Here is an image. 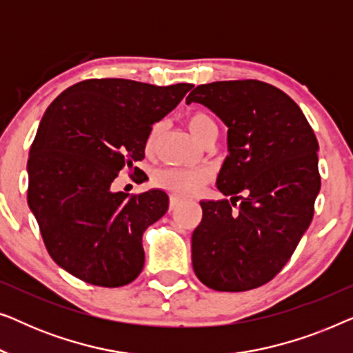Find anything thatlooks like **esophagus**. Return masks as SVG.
<instances>
[{
	"label": "esophagus",
	"mask_w": 353,
	"mask_h": 353,
	"mask_svg": "<svg viewBox=\"0 0 353 353\" xmlns=\"http://www.w3.org/2000/svg\"><path fill=\"white\" fill-rule=\"evenodd\" d=\"M178 207V199L176 197H170V212L175 210Z\"/></svg>",
	"instance_id": "1"
}]
</instances>
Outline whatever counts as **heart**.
Segmentation results:
<instances>
[{
  "label": "heart",
  "instance_id": "heart-1",
  "mask_svg": "<svg viewBox=\"0 0 353 353\" xmlns=\"http://www.w3.org/2000/svg\"><path fill=\"white\" fill-rule=\"evenodd\" d=\"M186 125L190 128L197 141H204L210 134H219V125H216L215 119L210 114L202 112H192L186 117ZM159 134H161V125H154L151 133L148 137L146 148L148 151H152L156 146ZM156 185L162 190L172 192L176 197H191L199 192L210 180V172L207 168H163V170L157 172Z\"/></svg>",
  "mask_w": 353,
  "mask_h": 353
}]
</instances>
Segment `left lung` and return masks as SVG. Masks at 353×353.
I'll return each mask as SVG.
<instances>
[{"label": "left lung", "mask_w": 353, "mask_h": 353, "mask_svg": "<svg viewBox=\"0 0 353 353\" xmlns=\"http://www.w3.org/2000/svg\"><path fill=\"white\" fill-rule=\"evenodd\" d=\"M190 103L204 104L228 127L230 156L216 188L231 196V202L201 201L192 268L215 291L263 286L289 262L312 223L321 186L315 133L301 108L265 81L199 85L188 94Z\"/></svg>", "instance_id": "obj_1"}]
</instances>
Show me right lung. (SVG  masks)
Here are the masks:
<instances>
[{"label":"right lung","mask_w":353,"mask_h":353,"mask_svg":"<svg viewBox=\"0 0 353 353\" xmlns=\"http://www.w3.org/2000/svg\"><path fill=\"white\" fill-rule=\"evenodd\" d=\"M191 83L156 86L90 79L57 96L43 115L27 162L28 207L51 259L81 281L119 288L144 267L143 233L163 216L168 196L114 192L122 168L144 159L152 125Z\"/></svg>","instance_id":"add662e5"}]
</instances>
